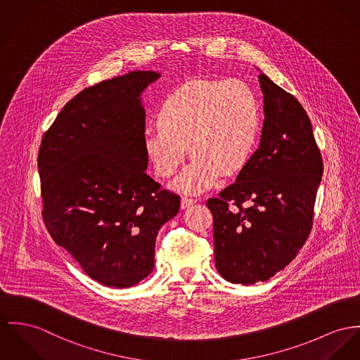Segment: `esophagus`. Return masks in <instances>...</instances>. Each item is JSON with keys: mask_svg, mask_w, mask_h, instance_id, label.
<instances>
[{"mask_svg": "<svg viewBox=\"0 0 360 360\" xmlns=\"http://www.w3.org/2000/svg\"><path fill=\"white\" fill-rule=\"evenodd\" d=\"M194 202H195V200L191 198V197H188V195H184V197L181 198V208H182V210L189 208L191 205H193Z\"/></svg>", "mask_w": 360, "mask_h": 360, "instance_id": "obj_1", "label": "esophagus"}]
</instances>
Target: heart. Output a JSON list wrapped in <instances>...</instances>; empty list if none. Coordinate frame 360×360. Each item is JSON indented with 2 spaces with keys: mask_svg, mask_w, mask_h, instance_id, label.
I'll return each instance as SVG.
<instances>
[{
  "mask_svg": "<svg viewBox=\"0 0 360 360\" xmlns=\"http://www.w3.org/2000/svg\"><path fill=\"white\" fill-rule=\"evenodd\" d=\"M146 130L143 149L156 174L172 176L188 156L194 159L175 182L182 192L212 186L219 174L238 172L260 130V107L253 89L240 79L191 81L171 93Z\"/></svg>",
  "mask_w": 360,
  "mask_h": 360,
  "instance_id": "b5f03b06",
  "label": "heart"
}]
</instances>
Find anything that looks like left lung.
<instances>
[{"label": "left lung", "instance_id": "obj_1", "mask_svg": "<svg viewBox=\"0 0 360 360\" xmlns=\"http://www.w3.org/2000/svg\"><path fill=\"white\" fill-rule=\"evenodd\" d=\"M264 122L259 148L218 197L214 217L215 266L233 283L274 277L304 245L323 174L321 150L303 105L263 72Z\"/></svg>", "mask_w": 360, "mask_h": 360}]
</instances>
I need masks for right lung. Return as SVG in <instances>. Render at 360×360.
<instances>
[{"mask_svg":"<svg viewBox=\"0 0 360 360\" xmlns=\"http://www.w3.org/2000/svg\"><path fill=\"white\" fill-rule=\"evenodd\" d=\"M159 78L131 71L84 89L57 115L38 152L49 234L89 277L111 288L152 273L158 233L181 205L145 172L141 94Z\"/></svg>","mask_w":360,"mask_h":360,"instance_id":"right-lung-1","label":"right lung"}]
</instances>
